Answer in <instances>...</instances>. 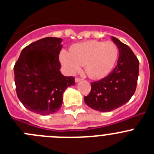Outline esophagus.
Wrapping results in <instances>:
<instances>
[{
	"label": "esophagus",
	"instance_id": "34e87169",
	"mask_svg": "<svg viewBox=\"0 0 154 154\" xmlns=\"http://www.w3.org/2000/svg\"><path fill=\"white\" fill-rule=\"evenodd\" d=\"M82 80L81 78H79V77H76L75 79V82H80Z\"/></svg>",
	"mask_w": 154,
	"mask_h": 154
}]
</instances>
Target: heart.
<instances>
[{
	"mask_svg": "<svg viewBox=\"0 0 154 154\" xmlns=\"http://www.w3.org/2000/svg\"><path fill=\"white\" fill-rule=\"evenodd\" d=\"M118 55V47L112 42L91 40L75 45L70 52L62 50L59 57L62 65L72 74L79 72L84 65L89 78L99 79L112 71Z\"/></svg>",
	"mask_w": 154,
	"mask_h": 154,
	"instance_id": "obj_1",
	"label": "heart"
}]
</instances>
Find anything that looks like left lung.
<instances>
[{
  "label": "left lung",
  "mask_w": 154,
  "mask_h": 154,
  "mask_svg": "<svg viewBox=\"0 0 154 154\" xmlns=\"http://www.w3.org/2000/svg\"><path fill=\"white\" fill-rule=\"evenodd\" d=\"M119 48L117 65L105 78L91 82V91L84 97L87 106L99 112H110L127 103L137 89L139 60L130 48L115 37Z\"/></svg>",
  "instance_id": "obj_1"
}]
</instances>
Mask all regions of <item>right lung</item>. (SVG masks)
<instances>
[{
    "label": "right lung",
    "mask_w": 154,
    "mask_h": 154,
    "mask_svg": "<svg viewBox=\"0 0 154 154\" xmlns=\"http://www.w3.org/2000/svg\"><path fill=\"white\" fill-rule=\"evenodd\" d=\"M62 38L47 37L21 51L14 66L16 92L24 106L45 116L60 109L66 88L75 84L73 76L61 73Z\"/></svg>",
    "instance_id": "1"
}]
</instances>
